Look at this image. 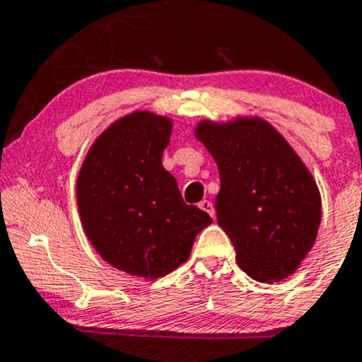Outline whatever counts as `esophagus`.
Returning <instances> with one entry per match:
<instances>
[{"label":"esophagus","mask_w":362,"mask_h":362,"mask_svg":"<svg viewBox=\"0 0 362 362\" xmlns=\"http://www.w3.org/2000/svg\"><path fill=\"white\" fill-rule=\"evenodd\" d=\"M199 207L202 209V211H206L207 214L211 216V218H214V216H216V212H214V206H212L211 200H202V202L199 204Z\"/></svg>","instance_id":"esophagus-1"}]
</instances>
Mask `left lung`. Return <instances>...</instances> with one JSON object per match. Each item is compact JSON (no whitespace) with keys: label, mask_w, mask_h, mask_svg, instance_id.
Listing matches in <instances>:
<instances>
[{"label":"left lung","mask_w":362,"mask_h":362,"mask_svg":"<svg viewBox=\"0 0 362 362\" xmlns=\"http://www.w3.org/2000/svg\"><path fill=\"white\" fill-rule=\"evenodd\" d=\"M195 136L218 163V225L233 242L238 267L259 282L296 272L320 225V193L296 151L268 122L204 120Z\"/></svg>","instance_id":"obj_1"}]
</instances>
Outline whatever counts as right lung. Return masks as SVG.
I'll return each instance as SVG.
<instances>
[{
    "instance_id": "add662e5",
    "label": "right lung",
    "mask_w": 362,
    "mask_h": 362,
    "mask_svg": "<svg viewBox=\"0 0 362 362\" xmlns=\"http://www.w3.org/2000/svg\"><path fill=\"white\" fill-rule=\"evenodd\" d=\"M173 122L136 111L107 127L78 174L81 225L95 251L118 270L158 279L188 259L207 212L182 200L162 165Z\"/></svg>"
}]
</instances>
